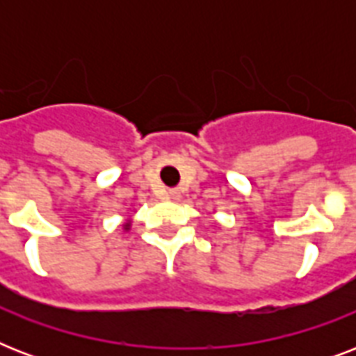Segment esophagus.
Returning a JSON list of instances; mask_svg holds the SVG:
<instances>
[{
	"instance_id": "obj_1",
	"label": "esophagus",
	"mask_w": 356,
	"mask_h": 356,
	"mask_svg": "<svg viewBox=\"0 0 356 356\" xmlns=\"http://www.w3.org/2000/svg\"><path fill=\"white\" fill-rule=\"evenodd\" d=\"M166 200L179 201V200H181V192H179V190H175V188L168 190V192H166Z\"/></svg>"
}]
</instances>
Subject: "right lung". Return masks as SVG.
I'll list each match as a JSON object with an SVG mask.
<instances>
[{
    "instance_id": "right-lung-1",
    "label": "right lung",
    "mask_w": 356,
    "mask_h": 356,
    "mask_svg": "<svg viewBox=\"0 0 356 356\" xmlns=\"http://www.w3.org/2000/svg\"><path fill=\"white\" fill-rule=\"evenodd\" d=\"M123 231H131V220H127V222L123 223Z\"/></svg>"
}]
</instances>
